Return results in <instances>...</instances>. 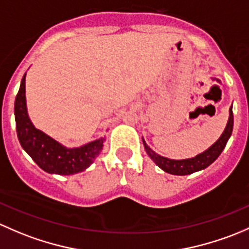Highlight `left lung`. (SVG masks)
<instances>
[{"mask_svg": "<svg viewBox=\"0 0 249 249\" xmlns=\"http://www.w3.org/2000/svg\"><path fill=\"white\" fill-rule=\"evenodd\" d=\"M229 120H228L227 127H225L224 132L220 135V138L217 140L213 145L210 148H207L205 152L200 153V155L196 156L194 158H189V160H169V158L162 157V156L157 155L153 150H151L147 145H146L145 140L142 139L143 147H145L146 152L150 156L151 160H153L162 170L165 173L173 174V175H189L196 171L202 170V169L207 168L211 163H213L222 151L224 150L225 145H227L228 140H229L230 135L232 132V125H234V115H232V107L229 110Z\"/></svg>", "mask_w": 249, "mask_h": 249, "instance_id": "obj_1", "label": "left lung"}]
</instances>
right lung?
<instances>
[{
	"mask_svg": "<svg viewBox=\"0 0 249 249\" xmlns=\"http://www.w3.org/2000/svg\"><path fill=\"white\" fill-rule=\"evenodd\" d=\"M25 79H26V73L20 84L14 106L17 134L22 148L29 153L30 157L38 164V166L47 173L73 175L84 171L93 163L94 158L99 155L106 139L101 138L81 147L67 148L35 128L27 115Z\"/></svg>",
	"mask_w": 249,
	"mask_h": 249,
	"instance_id": "obj_1",
	"label": "right lung"
}]
</instances>
